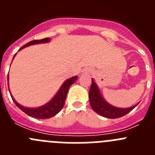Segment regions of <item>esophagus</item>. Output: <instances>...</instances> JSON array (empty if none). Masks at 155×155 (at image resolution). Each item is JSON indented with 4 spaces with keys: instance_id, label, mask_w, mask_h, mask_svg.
I'll return each mask as SVG.
<instances>
[{
    "instance_id": "1",
    "label": "esophagus",
    "mask_w": 155,
    "mask_h": 155,
    "mask_svg": "<svg viewBox=\"0 0 155 155\" xmlns=\"http://www.w3.org/2000/svg\"><path fill=\"white\" fill-rule=\"evenodd\" d=\"M91 72H92V70H91V68H85L84 70H83V71H82V74H83L87 75V74H90Z\"/></svg>"
}]
</instances>
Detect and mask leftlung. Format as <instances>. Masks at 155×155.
Masks as SVG:
<instances>
[{
    "label": "left lung",
    "instance_id": "8db88e82",
    "mask_svg": "<svg viewBox=\"0 0 155 155\" xmlns=\"http://www.w3.org/2000/svg\"><path fill=\"white\" fill-rule=\"evenodd\" d=\"M89 102L91 108L95 113L108 119H116L125 116L139 104L138 102L132 107L126 108V109L115 107L113 105H110L104 99L100 92L99 88L93 78L91 79V85L89 91Z\"/></svg>",
    "mask_w": 155,
    "mask_h": 155
}]
</instances>
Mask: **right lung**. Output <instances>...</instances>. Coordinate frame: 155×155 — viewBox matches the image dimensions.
Instances as JSON below:
<instances>
[{"mask_svg": "<svg viewBox=\"0 0 155 155\" xmlns=\"http://www.w3.org/2000/svg\"><path fill=\"white\" fill-rule=\"evenodd\" d=\"M50 41V38H45V39H40V40H32L31 41V42H28L27 44L24 45L22 47H21L19 49V50H22L24 48L27 47V46H31V45L39 44V43H46V42H49ZM15 55L16 53L15 54L14 57H15ZM12 61H13V60H12ZM77 79H78V77L74 76L71 78L68 79V80H66L65 81H64V84H62V86L61 87V88H60L59 91H57V94H55V96L53 97L50 102H47V103L45 104V105H42L40 107H25V106H22V105H20V104L18 103V102H16L15 100V98H14L13 96L12 95V94H11V96H12V100H13V102H15V104L21 111H23L25 113H26L28 116H31V117H33V118L42 119H42L51 118L53 116H56V115L63 109V107H64V102H65L66 98H67V94H68V90H69L71 84H74V83L76 81Z\"/></svg>", "mask_w": 155, "mask_h": 155, "instance_id": "add662e5", "label": "right lung"}]
</instances>
